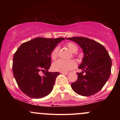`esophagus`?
<instances>
[{
    "label": "esophagus",
    "mask_w": 120,
    "mask_h": 120,
    "mask_svg": "<svg viewBox=\"0 0 120 120\" xmlns=\"http://www.w3.org/2000/svg\"><path fill=\"white\" fill-rule=\"evenodd\" d=\"M61 73L64 74V75H68V74H69L68 72H61Z\"/></svg>",
    "instance_id": "1"
}]
</instances>
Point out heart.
I'll list each match as a JSON object with an SVG mask.
<instances>
[{
    "label": "heart",
    "instance_id": "heart-1",
    "mask_svg": "<svg viewBox=\"0 0 120 120\" xmlns=\"http://www.w3.org/2000/svg\"><path fill=\"white\" fill-rule=\"evenodd\" d=\"M67 47L68 49L72 52H75L77 51L78 48L73 43H68L67 44ZM57 51L58 49L57 48H55L52 50L51 54V57L52 59H55L57 55ZM77 64L73 60H57L52 64V69L54 71H61V72H67L75 68Z\"/></svg>",
    "mask_w": 120,
    "mask_h": 120
}]
</instances>
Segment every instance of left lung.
<instances>
[{"label": "left lung", "mask_w": 120, "mask_h": 120, "mask_svg": "<svg viewBox=\"0 0 120 120\" xmlns=\"http://www.w3.org/2000/svg\"><path fill=\"white\" fill-rule=\"evenodd\" d=\"M77 43L83 50L84 56L78 68V79L71 83L73 90L78 95L89 96L95 94L103 87L109 78L112 60L102 45L95 41L81 37L68 38ZM84 71L85 74L83 75Z\"/></svg>", "instance_id": "8db88e82"}]
</instances>
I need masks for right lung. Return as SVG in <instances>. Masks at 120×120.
Wrapping results in <instances>:
<instances>
[{
  "mask_svg": "<svg viewBox=\"0 0 120 120\" xmlns=\"http://www.w3.org/2000/svg\"><path fill=\"white\" fill-rule=\"evenodd\" d=\"M65 39L36 38L22 44L13 59V73L20 90L31 98L40 99L52 91L59 72H49L51 54ZM43 71L45 73L41 76Z\"/></svg>",
  "mask_w": 120,
  "mask_h": 120,
  "instance_id": "obj_1",
  "label": "right lung"
}]
</instances>
